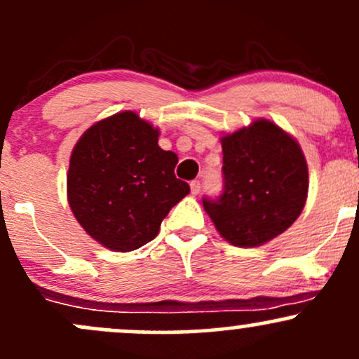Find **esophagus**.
<instances>
[{"label":"esophagus","mask_w":359,"mask_h":359,"mask_svg":"<svg viewBox=\"0 0 359 359\" xmlns=\"http://www.w3.org/2000/svg\"><path fill=\"white\" fill-rule=\"evenodd\" d=\"M191 191H192V194H199V191H201V182H199V180H192Z\"/></svg>","instance_id":"esophagus-1"}]
</instances>
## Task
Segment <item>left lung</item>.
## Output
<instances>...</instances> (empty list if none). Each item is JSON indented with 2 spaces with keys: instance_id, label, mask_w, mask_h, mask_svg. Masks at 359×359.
I'll return each mask as SVG.
<instances>
[{
  "instance_id": "1",
  "label": "left lung",
  "mask_w": 359,
  "mask_h": 359,
  "mask_svg": "<svg viewBox=\"0 0 359 359\" xmlns=\"http://www.w3.org/2000/svg\"><path fill=\"white\" fill-rule=\"evenodd\" d=\"M224 191L203 198L220 236L239 248H256L296 222L308 196V165L296 139L270 120L222 137Z\"/></svg>"
}]
</instances>
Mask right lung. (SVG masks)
Returning <instances> with one entry per match:
<instances>
[{"mask_svg": "<svg viewBox=\"0 0 359 359\" xmlns=\"http://www.w3.org/2000/svg\"><path fill=\"white\" fill-rule=\"evenodd\" d=\"M177 161L175 153L158 146V129L137 113L100 120L72 151L67 175L72 213L104 248L127 252L144 246L191 191L175 177Z\"/></svg>", "mask_w": 359, "mask_h": 359, "instance_id": "right-lung-1", "label": "right lung"}]
</instances>
